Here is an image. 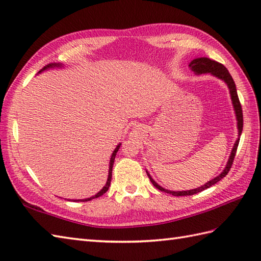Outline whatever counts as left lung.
<instances>
[{
    "instance_id": "left-lung-1",
    "label": "left lung",
    "mask_w": 261,
    "mask_h": 261,
    "mask_svg": "<svg viewBox=\"0 0 261 261\" xmlns=\"http://www.w3.org/2000/svg\"><path fill=\"white\" fill-rule=\"evenodd\" d=\"M190 68L195 73L196 75H202V74H212L213 76L218 77L221 81H223L226 85L229 87V91H230V95H231V101H232V105H233V109H234V113H236V118H237V126H238V139L234 142V146L232 148V151L230 153V157L228 163H226L225 168L223 169L222 173H221L219 176L214 177L212 180H208L207 182H205V184L201 187L198 188H194V190H190V191H168L166 190V188L162 187L160 185H158L156 181L152 179V177L150 176V174L148 173L146 170V173L149 177V179L152 182V185L158 188L159 191L165 192V193H168L171 194V195L174 196H187V195H194V194H197L199 192H202L204 190H206V188L213 186L216 182L220 181L221 179L228 175L229 170L232 166V163H233V159L236 156V152H237V149H238V145H239V140H240V136L242 134V127H243V115H242V109H241V104L239 101V97H238V93H237V87L234 84V81L232 79V76L230 75L229 70L226 69L222 64H220L218 62H215V60L210 59L207 57H199V58H195L193 59L192 62L190 63Z\"/></svg>"
}]
</instances>
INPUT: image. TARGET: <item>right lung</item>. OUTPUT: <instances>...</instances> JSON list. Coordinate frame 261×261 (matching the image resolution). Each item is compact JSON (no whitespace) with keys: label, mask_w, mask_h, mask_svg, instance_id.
<instances>
[{"label":"right lung","mask_w":261,"mask_h":261,"mask_svg":"<svg viewBox=\"0 0 261 261\" xmlns=\"http://www.w3.org/2000/svg\"><path fill=\"white\" fill-rule=\"evenodd\" d=\"M63 65L62 64H57V63H51V64H48L47 66H45L39 73H41V71L43 70H47V69H50V68H62ZM121 146V143H119L118 146H116V148L114 149V151L112 153V156H111V159H110V166H109V175H108V180H107V184H105V186L102 188L101 191H99L97 194H95V195L92 196V197H88V198H85V199H73V202H87V201H91V199L93 198H97L99 196H102L104 193H107L109 187L111 185V179H112V168H113V164H114V159H115V156H116V152H118L119 148ZM69 201V199H68Z\"/></svg>","instance_id":"add662e5"}]
</instances>
